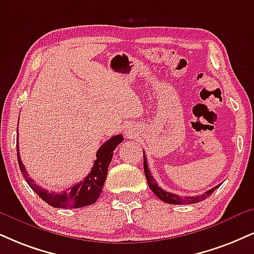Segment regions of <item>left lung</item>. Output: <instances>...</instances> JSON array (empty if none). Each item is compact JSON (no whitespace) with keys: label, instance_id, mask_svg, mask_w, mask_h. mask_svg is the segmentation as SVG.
Instances as JSON below:
<instances>
[{"label":"left lung","instance_id":"1","mask_svg":"<svg viewBox=\"0 0 254 254\" xmlns=\"http://www.w3.org/2000/svg\"><path fill=\"white\" fill-rule=\"evenodd\" d=\"M143 156H144V174H145L146 181H148L149 187H150V189L152 190V193L156 195V196L160 198V200L163 201V202L170 203V204H191V203H196V202H200V201H202V200H204V198L208 197L209 195L212 194L213 191H214V189L220 187V185L215 186L214 188L209 189V190H207L204 194L197 195V196H180V195L169 193V191L164 190V189H162L160 186L157 185L156 180H155L154 177H152L150 170H149L144 152H143Z\"/></svg>","mask_w":254,"mask_h":254}]
</instances>
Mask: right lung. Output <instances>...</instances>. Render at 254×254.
I'll return each instance as SVG.
<instances>
[{"label": "right lung", "instance_id": "add662e5", "mask_svg": "<svg viewBox=\"0 0 254 254\" xmlns=\"http://www.w3.org/2000/svg\"><path fill=\"white\" fill-rule=\"evenodd\" d=\"M123 139L124 138L122 135H116L111 137L109 140H106L98 149L97 160L94 161L91 173L81 182L58 194L41 188L40 186L36 185L34 180L28 177L26 168H24L22 161H21L19 145H16L17 162H19L20 170L26 182L46 203L51 204L52 207H56V208H80V207L88 206V204H93L98 200L103 190L106 176H108V168L110 162L112 160V156H114V150L117 148L118 144L123 142Z\"/></svg>", "mask_w": 254, "mask_h": 254}]
</instances>
